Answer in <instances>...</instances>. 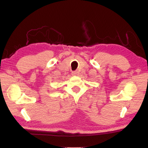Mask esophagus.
<instances>
[{"label": "esophagus", "mask_w": 148, "mask_h": 148, "mask_svg": "<svg viewBox=\"0 0 148 148\" xmlns=\"http://www.w3.org/2000/svg\"><path fill=\"white\" fill-rule=\"evenodd\" d=\"M72 74L73 75V76H78L79 73H78V72H77V71H73V72H72Z\"/></svg>", "instance_id": "obj_1"}]
</instances>
